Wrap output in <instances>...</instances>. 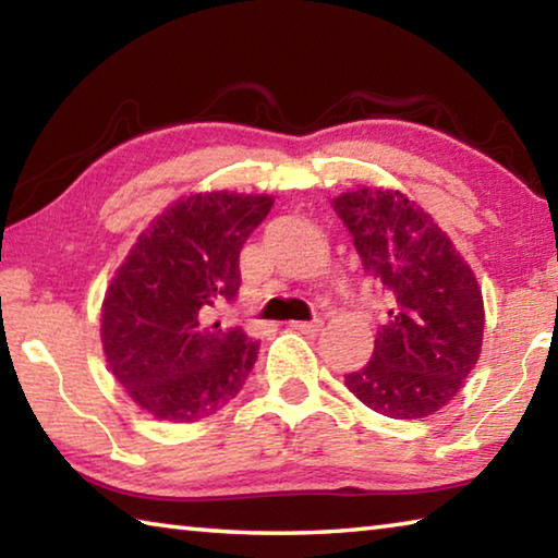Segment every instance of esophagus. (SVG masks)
<instances>
[{
	"label": "esophagus",
	"mask_w": 558,
	"mask_h": 558,
	"mask_svg": "<svg viewBox=\"0 0 558 558\" xmlns=\"http://www.w3.org/2000/svg\"><path fill=\"white\" fill-rule=\"evenodd\" d=\"M290 327L302 335H317L319 327H323V319H313V323H290Z\"/></svg>",
	"instance_id": "34e87169"
}]
</instances>
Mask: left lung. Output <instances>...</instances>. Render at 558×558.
<instances>
[{
	"mask_svg": "<svg viewBox=\"0 0 558 558\" xmlns=\"http://www.w3.org/2000/svg\"><path fill=\"white\" fill-rule=\"evenodd\" d=\"M332 206L391 305L369 364L344 376L347 389L389 418H426L456 399L483 352L485 302L475 272L438 221L399 189L356 186Z\"/></svg>",
	"mask_w": 558,
	"mask_h": 558,
	"instance_id": "obj_1",
	"label": "left lung"
}]
</instances>
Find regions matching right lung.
<instances>
[{
  "label": "right lung",
  "instance_id": "1",
  "mask_svg": "<svg viewBox=\"0 0 558 558\" xmlns=\"http://www.w3.org/2000/svg\"><path fill=\"white\" fill-rule=\"evenodd\" d=\"M272 202L226 189L179 196L112 272L100 307L102 352L125 393L155 418L214 415L256 364L258 342L211 323V310L239 292V253Z\"/></svg>",
  "mask_w": 558,
  "mask_h": 558
}]
</instances>
